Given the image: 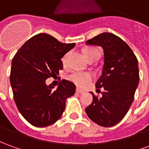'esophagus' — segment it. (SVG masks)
<instances>
[{"instance_id":"obj_1","label":"esophagus","mask_w":149,"mask_h":149,"mask_svg":"<svg viewBox=\"0 0 149 149\" xmlns=\"http://www.w3.org/2000/svg\"><path fill=\"white\" fill-rule=\"evenodd\" d=\"M76 92H77V93H78V94H83V93H85L84 91H82V90H80V89H78V88L76 90Z\"/></svg>"}]
</instances>
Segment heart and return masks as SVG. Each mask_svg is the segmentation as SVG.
I'll return each mask as SVG.
<instances>
[{"instance_id":"b5f03b06","label":"heart","mask_w":149,"mask_h":149,"mask_svg":"<svg viewBox=\"0 0 149 149\" xmlns=\"http://www.w3.org/2000/svg\"><path fill=\"white\" fill-rule=\"evenodd\" d=\"M83 52L88 61L93 58H99L100 57V51L96 48H87L84 49ZM68 54H66L62 58V62L63 64L66 63ZM92 78L93 76L90 72H73L68 76V79L79 87H85L91 81Z\"/></svg>"}]
</instances>
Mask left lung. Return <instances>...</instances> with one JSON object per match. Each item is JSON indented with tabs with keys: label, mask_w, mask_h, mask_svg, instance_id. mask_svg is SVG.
<instances>
[{
	"label": "left lung",
	"mask_w": 149,
	"mask_h": 149,
	"mask_svg": "<svg viewBox=\"0 0 149 149\" xmlns=\"http://www.w3.org/2000/svg\"><path fill=\"white\" fill-rule=\"evenodd\" d=\"M104 49L102 75L95 87L104 91L101 98L94 93L93 102L86 109L89 118L104 127L117 125L124 118L134 100L139 81L138 60L130 46L119 36L104 32L86 41Z\"/></svg>",
	"instance_id": "1"
}]
</instances>
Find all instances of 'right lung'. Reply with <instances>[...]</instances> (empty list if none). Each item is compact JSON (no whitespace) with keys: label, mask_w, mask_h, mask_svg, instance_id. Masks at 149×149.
<instances>
[{"label":"right lung","mask_w":149,"mask_h":149,"mask_svg":"<svg viewBox=\"0 0 149 149\" xmlns=\"http://www.w3.org/2000/svg\"><path fill=\"white\" fill-rule=\"evenodd\" d=\"M75 46L62 43L50 35L40 33L20 47L12 59L10 85L19 113L36 127L54 124L61 117L68 98L76 86L62 80L56 90L45 80L63 69L61 58Z\"/></svg>","instance_id":"1"}]
</instances>
